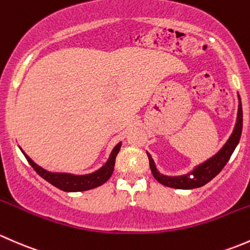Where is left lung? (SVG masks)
<instances>
[{"mask_svg": "<svg viewBox=\"0 0 250 250\" xmlns=\"http://www.w3.org/2000/svg\"><path fill=\"white\" fill-rule=\"evenodd\" d=\"M242 126H243V112H242V104L240 99V104H238V115H237V124L235 126L232 135L229 138L225 146L221 148V150L218 154H215L212 159L206 161L205 164L197 166L194 171L188 176L182 177H166L163 176L158 172L155 165H154L153 159L148 154L149 158V166H150L151 173L154 178L161 184L166 187L174 188V189H195V188L203 187L208 182L212 181L215 176L225 167L228 161L230 160L233 150L237 146L242 135Z\"/></svg>", "mask_w": 250, "mask_h": 250, "instance_id": "obj_1", "label": "left lung"}]
</instances>
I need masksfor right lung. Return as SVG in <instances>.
I'll list each match as a JSON object with an SVG mask.
<instances>
[{"label":"right lung","mask_w":250,"mask_h":250,"mask_svg":"<svg viewBox=\"0 0 250 250\" xmlns=\"http://www.w3.org/2000/svg\"><path fill=\"white\" fill-rule=\"evenodd\" d=\"M120 146H122V143L115 146V148L110 153L109 159H108L106 165L102 168H100L99 171L94 172L91 174H86V176H73V174L68 173H53V172H48L44 168L38 166V165H36L24 151H21L24 153L25 158L29 161V164L33 167V169L43 179L50 183L51 185L62 190V191H85V190L100 187V185L106 183L110 178L113 171H114L115 158H117V154L119 153Z\"/></svg>","instance_id":"right-lung-1"}]
</instances>
